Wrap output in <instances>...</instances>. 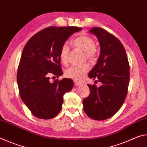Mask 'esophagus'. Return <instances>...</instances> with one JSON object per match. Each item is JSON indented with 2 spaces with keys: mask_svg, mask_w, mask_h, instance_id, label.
Here are the masks:
<instances>
[{
  "mask_svg": "<svg viewBox=\"0 0 147 147\" xmlns=\"http://www.w3.org/2000/svg\"><path fill=\"white\" fill-rule=\"evenodd\" d=\"M74 82V84L75 86H78V85H80V84L81 83H80V82H79V81H76V80H74L73 81Z\"/></svg>",
  "mask_w": 147,
  "mask_h": 147,
  "instance_id": "1",
  "label": "esophagus"
}]
</instances>
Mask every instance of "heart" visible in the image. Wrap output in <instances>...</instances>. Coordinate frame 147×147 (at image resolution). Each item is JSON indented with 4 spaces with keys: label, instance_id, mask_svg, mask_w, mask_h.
<instances>
[{
    "label": "heart",
    "instance_id": "b5f03b06",
    "mask_svg": "<svg viewBox=\"0 0 147 147\" xmlns=\"http://www.w3.org/2000/svg\"><path fill=\"white\" fill-rule=\"evenodd\" d=\"M72 44L76 49L84 52V58H87L91 61H95L97 58L98 52L95 47V42L91 37L88 36H80L72 41ZM70 49L67 44L61 46L59 51V58L61 63L65 65L69 63V56ZM90 69V65L88 63L80 65H73L67 69L65 74L67 78L73 80H80L86 75Z\"/></svg>",
    "mask_w": 147,
    "mask_h": 147
}]
</instances>
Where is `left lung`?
<instances>
[{"label": "left lung", "instance_id": "1", "mask_svg": "<svg viewBox=\"0 0 147 147\" xmlns=\"http://www.w3.org/2000/svg\"><path fill=\"white\" fill-rule=\"evenodd\" d=\"M89 32L95 35L100 46V56L89 77L102 85L97 88L88 84L90 94L83 100L84 110L91 119L102 121L123 106L128 93L130 65L125 49L115 36L99 27Z\"/></svg>", "mask_w": 147, "mask_h": 147}]
</instances>
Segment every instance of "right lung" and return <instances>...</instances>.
I'll return each mask as SVG.
<instances>
[{
  "label": "right lung",
  "instance_id": "add662e5",
  "mask_svg": "<svg viewBox=\"0 0 147 147\" xmlns=\"http://www.w3.org/2000/svg\"><path fill=\"white\" fill-rule=\"evenodd\" d=\"M76 26H50L39 31L24 46L17 74L20 96L33 115L53 119L61 111L64 94L73 87L71 79L50 82L51 74L62 75L59 51Z\"/></svg>",
  "mask_w": 147,
  "mask_h": 147
}]
</instances>
